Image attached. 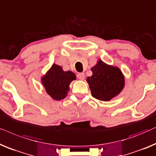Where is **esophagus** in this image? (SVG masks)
<instances>
[{"instance_id": "34e87169", "label": "esophagus", "mask_w": 156, "mask_h": 156, "mask_svg": "<svg viewBox=\"0 0 156 156\" xmlns=\"http://www.w3.org/2000/svg\"><path fill=\"white\" fill-rule=\"evenodd\" d=\"M77 77L80 79V80H84L85 74L83 73H78L77 75Z\"/></svg>"}]
</instances>
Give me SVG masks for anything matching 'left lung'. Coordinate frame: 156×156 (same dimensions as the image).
Returning a JSON list of instances; mask_svg holds the SVG:
<instances>
[{
	"mask_svg": "<svg viewBox=\"0 0 156 156\" xmlns=\"http://www.w3.org/2000/svg\"><path fill=\"white\" fill-rule=\"evenodd\" d=\"M93 75L87 77L92 95L96 99L109 101L119 95L124 86V77L117 67L99 60L91 69Z\"/></svg>",
	"mask_w": 156,
	"mask_h": 156,
	"instance_id": "left-lung-1",
	"label": "left lung"
}]
</instances>
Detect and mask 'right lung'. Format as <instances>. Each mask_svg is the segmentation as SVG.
Here are the masks:
<instances>
[{
  "label": "right lung",
  "instance_id": "add662e5",
  "mask_svg": "<svg viewBox=\"0 0 156 156\" xmlns=\"http://www.w3.org/2000/svg\"><path fill=\"white\" fill-rule=\"evenodd\" d=\"M76 76L72 71H63L60 66L52 65L41 79L46 92L54 100H61L66 98L69 90V85Z\"/></svg>",
  "mask_w": 156,
  "mask_h": 156
}]
</instances>
